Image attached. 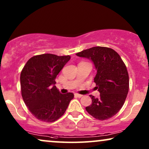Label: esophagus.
I'll use <instances>...</instances> for the list:
<instances>
[{
    "label": "esophagus",
    "instance_id": "34e87169",
    "mask_svg": "<svg viewBox=\"0 0 149 149\" xmlns=\"http://www.w3.org/2000/svg\"><path fill=\"white\" fill-rule=\"evenodd\" d=\"M74 96L75 97H81L83 96L82 95H81V94H79V93H74Z\"/></svg>",
    "mask_w": 149,
    "mask_h": 149
}]
</instances>
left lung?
<instances>
[{
    "label": "left lung",
    "instance_id": "8db88e82",
    "mask_svg": "<svg viewBox=\"0 0 149 149\" xmlns=\"http://www.w3.org/2000/svg\"><path fill=\"white\" fill-rule=\"evenodd\" d=\"M94 64L97 73L94 78L99 98L90 95L92 103L85 108L96 119L107 120L115 115L125 102L129 91V74L125 63L113 49L93 47L76 54Z\"/></svg>",
    "mask_w": 149,
    "mask_h": 149
}]
</instances>
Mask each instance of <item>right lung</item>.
Returning <instances> with one entry per match:
<instances>
[{
	"mask_svg": "<svg viewBox=\"0 0 149 149\" xmlns=\"http://www.w3.org/2000/svg\"><path fill=\"white\" fill-rule=\"evenodd\" d=\"M70 56L44 54L28 60L20 74L22 98L30 113L40 121L54 122L64 115L72 93L62 94L56 78Z\"/></svg>",
	"mask_w": 149,
	"mask_h": 149,
	"instance_id": "obj_1",
	"label": "right lung"
}]
</instances>
